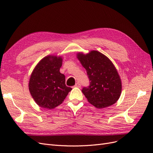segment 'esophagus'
Returning a JSON list of instances; mask_svg holds the SVG:
<instances>
[{
    "mask_svg": "<svg viewBox=\"0 0 153 153\" xmlns=\"http://www.w3.org/2000/svg\"><path fill=\"white\" fill-rule=\"evenodd\" d=\"M75 86L76 87H78V88L80 87H81V84H80V83H79V82H76Z\"/></svg>",
    "mask_w": 153,
    "mask_h": 153,
    "instance_id": "obj_1",
    "label": "esophagus"
}]
</instances>
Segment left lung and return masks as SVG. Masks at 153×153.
I'll return each mask as SVG.
<instances>
[{
  "instance_id": "1",
  "label": "left lung",
  "mask_w": 153,
  "mask_h": 153,
  "mask_svg": "<svg viewBox=\"0 0 153 153\" xmlns=\"http://www.w3.org/2000/svg\"><path fill=\"white\" fill-rule=\"evenodd\" d=\"M77 56L89 79V85L82 90L88 101L98 108L114 104L121 96L122 85L112 62L98 51Z\"/></svg>"
}]
</instances>
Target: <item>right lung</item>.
<instances>
[{"label":"right lung","instance_id":"right-lung-1","mask_svg":"<svg viewBox=\"0 0 153 153\" xmlns=\"http://www.w3.org/2000/svg\"><path fill=\"white\" fill-rule=\"evenodd\" d=\"M61 57L47 56L41 59L30 76L29 89L39 106L52 109L62 103L72 89L66 85L65 76L60 73Z\"/></svg>","mask_w":153,"mask_h":153}]
</instances>
